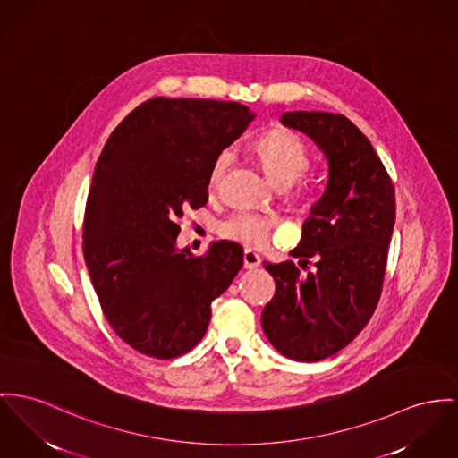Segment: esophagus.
Here are the masks:
<instances>
[{
	"mask_svg": "<svg viewBox=\"0 0 458 458\" xmlns=\"http://www.w3.org/2000/svg\"><path fill=\"white\" fill-rule=\"evenodd\" d=\"M243 266L244 269H257L260 266V257L251 250H244Z\"/></svg>",
	"mask_w": 458,
	"mask_h": 458,
	"instance_id": "34e87169",
	"label": "esophagus"
}]
</instances>
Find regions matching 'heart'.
<instances>
[{"label":"heart","mask_w":458,"mask_h":458,"mask_svg":"<svg viewBox=\"0 0 458 458\" xmlns=\"http://www.w3.org/2000/svg\"><path fill=\"white\" fill-rule=\"evenodd\" d=\"M255 154L260 161L266 177L269 179V182L275 183L276 187H288L290 183L295 182L307 170L310 159L304 140L295 131L286 128H275L260 135L255 142ZM231 161V151H222L215 157L208 174L210 191H214L220 183ZM276 225L277 218L273 215L236 212L220 224V233L229 240L259 248L269 243Z\"/></svg>","instance_id":"heart-1"}]
</instances>
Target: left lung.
<instances>
[{"mask_svg": "<svg viewBox=\"0 0 458 458\" xmlns=\"http://www.w3.org/2000/svg\"><path fill=\"white\" fill-rule=\"evenodd\" d=\"M281 123L321 149L328 181L290 251L305 264L316 257V271L301 276L292 260L264 262L276 293L262 310V328L283 356L312 363L352 342L378 304L396 196L373 146L345 116L292 111Z\"/></svg>", "mask_w": 458, "mask_h": 458, "instance_id": "obj_1", "label": "left lung"}]
</instances>
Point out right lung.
<instances>
[{
  "mask_svg": "<svg viewBox=\"0 0 458 458\" xmlns=\"http://www.w3.org/2000/svg\"><path fill=\"white\" fill-rule=\"evenodd\" d=\"M238 102L156 97L133 109L95 165L83 255L113 330L142 354L170 360L207 334L212 302L243 266V248L177 246L179 218L208 201L215 157L253 122Z\"/></svg>",
  "mask_w": 458,
  "mask_h": 458,
  "instance_id": "right-lung-1",
  "label": "right lung"
}]
</instances>
